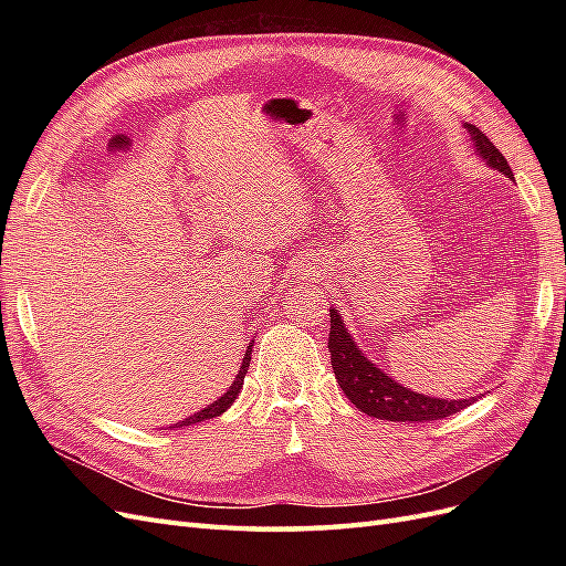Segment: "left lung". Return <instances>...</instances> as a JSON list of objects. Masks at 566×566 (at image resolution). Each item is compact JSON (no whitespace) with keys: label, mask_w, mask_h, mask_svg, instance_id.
Masks as SVG:
<instances>
[{"label":"left lung","mask_w":566,"mask_h":566,"mask_svg":"<svg viewBox=\"0 0 566 566\" xmlns=\"http://www.w3.org/2000/svg\"><path fill=\"white\" fill-rule=\"evenodd\" d=\"M465 129L470 132L479 156H482L491 167L499 169V172H503L505 177L515 179L512 177V169L505 156L491 144L489 136L474 125H465ZM328 349H331L333 373L342 391L347 394V399L358 410H364V413L370 418L391 420V422L441 420L458 413V410H462L474 401V399L447 401V399L424 397V394H416L401 387L397 380H391L387 373L375 368L368 358L356 349L354 339L349 337L337 310H331Z\"/></svg>","instance_id":"left-lung-1"}]
</instances>
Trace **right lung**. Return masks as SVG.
Returning <instances> with one entry per match:
<instances>
[{
    "label": "right lung",
    "mask_w": 566,
    "mask_h": 566,
    "mask_svg": "<svg viewBox=\"0 0 566 566\" xmlns=\"http://www.w3.org/2000/svg\"><path fill=\"white\" fill-rule=\"evenodd\" d=\"M250 354H252V342H250V347H248V352H245L243 366H241V370H238L235 380H233L231 389L224 394V397L217 399L214 403H210V406L205 408V410H200V413H193L191 418H186V420L177 422V427H188V424H196V422L210 420V418H217V416L224 413V410H227V408H229V406L235 401V397H238V394H241V389H243V380H245V373H248V366H250Z\"/></svg>",
    "instance_id": "obj_1"
}]
</instances>
